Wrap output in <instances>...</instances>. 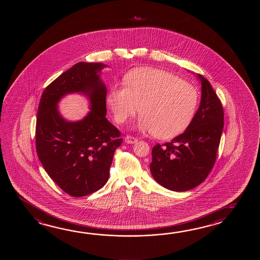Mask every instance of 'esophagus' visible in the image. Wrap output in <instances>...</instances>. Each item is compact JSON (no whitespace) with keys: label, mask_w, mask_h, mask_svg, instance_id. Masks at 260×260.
<instances>
[{"label":"esophagus","mask_w":260,"mask_h":260,"mask_svg":"<svg viewBox=\"0 0 260 260\" xmlns=\"http://www.w3.org/2000/svg\"><path fill=\"white\" fill-rule=\"evenodd\" d=\"M124 139H125V142L129 144L136 143L138 141V138H135L133 136H129V135H127Z\"/></svg>","instance_id":"obj_1"}]
</instances>
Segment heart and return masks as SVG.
Listing matches in <instances>:
<instances>
[{"mask_svg": "<svg viewBox=\"0 0 260 260\" xmlns=\"http://www.w3.org/2000/svg\"><path fill=\"white\" fill-rule=\"evenodd\" d=\"M108 104L118 123L126 122L138 111V127L159 138L182 133L191 122L199 93L192 84L170 72L141 68L129 72L124 86L111 89Z\"/></svg>", "mask_w": 260, "mask_h": 260, "instance_id": "heart-1", "label": "heart"}]
</instances>
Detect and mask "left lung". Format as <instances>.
I'll return each instance as SVG.
<instances>
[{
  "mask_svg": "<svg viewBox=\"0 0 260 260\" xmlns=\"http://www.w3.org/2000/svg\"><path fill=\"white\" fill-rule=\"evenodd\" d=\"M202 82L199 109L184 133L170 142L152 148L151 175L157 182L174 191H187L208 177L216 160L224 126L219 98L207 79Z\"/></svg>",
  "mask_w": 260,
  "mask_h": 260,
  "instance_id": "left-lung-1",
  "label": "left lung"
}]
</instances>
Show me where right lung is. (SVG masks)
<instances>
[{
    "mask_svg": "<svg viewBox=\"0 0 260 260\" xmlns=\"http://www.w3.org/2000/svg\"><path fill=\"white\" fill-rule=\"evenodd\" d=\"M101 63L79 62L44 89L40 100L36 151L52 180L72 197H83L105 185L113 155L122 138L106 118L107 89L98 72ZM82 91L91 101L83 120L69 123L60 118L56 103L68 92Z\"/></svg>",
    "mask_w": 260,
    "mask_h": 260,
    "instance_id": "right-lung-1",
    "label": "right lung"
}]
</instances>
